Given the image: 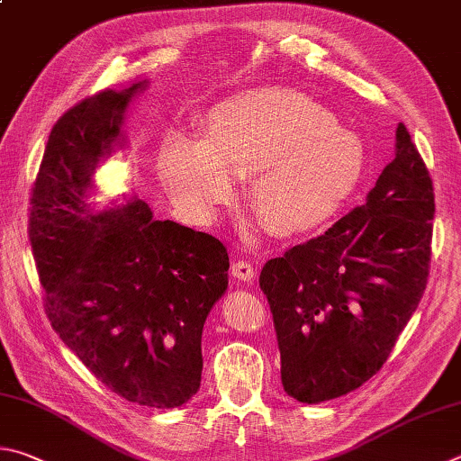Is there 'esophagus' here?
Returning <instances> with one entry per match:
<instances>
[{"instance_id":"esophagus-1","label":"esophagus","mask_w":461,"mask_h":461,"mask_svg":"<svg viewBox=\"0 0 461 461\" xmlns=\"http://www.w3.org/2000/svg\"><path fill=\"white\" fill-rule=\"evenodd\" d=\"M231 276L240 282L249 284V282H254V278H256V270H254L252 264L246 262V259H238V262H233V266H231Z\"/></svg>"}]
</instances>
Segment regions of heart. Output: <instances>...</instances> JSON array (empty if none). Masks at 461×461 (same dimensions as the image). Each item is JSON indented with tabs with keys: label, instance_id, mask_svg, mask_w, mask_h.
I'll return each mask as SVG.
<instances>
[{
	"label": "heart",
	"instance_id": "1",
	"mask_svg": "<svg viewBox=\"0 0 461 461\" xmlns=\"http://www.w3.org/2000/svg\"><path fill=\"white\" fill-rule=\"evenodd\" d=\"M365 149L304 92L258 86L215 103L203 140L175 137L158 179L175 205L212 220L248 177V202L267 230L298 233L324 223L353 195Z\"/></svg>",
	"mask_w": 461,
	"mask_h": 461
}]
</instances>
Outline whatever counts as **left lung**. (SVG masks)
Masks as SVG:
<instances>
[{"label":"left lung","instance_id":"obj_1","mask_svg":"<svg viewBox=\"0 0 461 461\" xmlns=\"http://www.w3.org/2000/svg\"><path fill=\"white\" fill-rule=\"evenodd\" d=\"M395 158L361 207L322 236L267 259L284 391L322 403L355 391L387 361L429 274L433 183L403 122Z\"/></svg>","mask_w":461,"mask_h":461}]
</instances>
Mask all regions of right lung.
I'll return each mask as SVG.
<instances>
[{
  "mask_svg": "<svg viewBox=\"0 0 461 461\" xmlns=\"http://www.w3.org/2000/svg\"><path fill=\"white\" fill-rule=\"evenodd\" d=\"M145 88L103 90L58 119L32 189L30 241L46 314L72 353L131 403L173 409L202 383L203 324L228 290L230 258L137 197L103 212L88 202Z\"/></svg>",
  "mask_w": 461,
  "mask_h": 461,
  "instance_id": "obj_1",
  "label": "right lung"
}]
</instances>
